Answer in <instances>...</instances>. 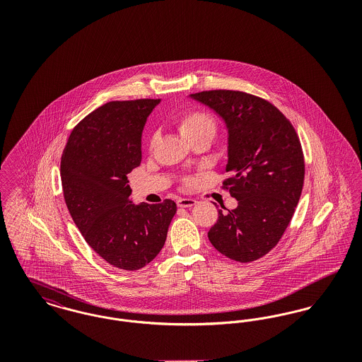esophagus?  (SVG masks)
<instances>
[{"label": "esophagus", "instance_id": "obj_1", "mask_svg": "<svg viewBox=\"0 0 362 362\" xmlns=\"http://www.w3.org/2000/svg\"><path fill=\"white\" fill-rule=\"evenodd\" d=\"M195 204H197V201L192 199V198H180V199H177V206L179 207H191L194 206Z\"/></svg>", "mask_w": 362, "mask_h": 362}]
</instances>
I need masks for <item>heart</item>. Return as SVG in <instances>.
Listing matches in <instances>:
<instances>
[{
    "label": "heart",
    "instance_id": "1",
    "mask_svg": "<svg viewBox=\"0 0 362 362\" xmlns=\"http://www.w3.org/2000/svg\"><path fill=\"white\" fill-rule=\"evenodd\" d=\"M176 126L182 137L187 142L199 138H206L211 141L216 137L218 130L217 119L204 110H189L179 115L176 119ZM153 146V138L151 139V148Z\"/></svg>",
    "mask_w": 362,
    "mask_h": 362
}]
</instances>
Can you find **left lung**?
Wrapping results in <instances>:
<instances>
[{
  "label": "left lung",
  "mask_w": 362,
  "mask_h": 362,
  "mask_svg": "<svg viewBox=\"0 0 362 362\" xmlns=\"http://www.w3.org/2000/svg\"><path fill=\"white\" fill-rule=\"evenodd\" d=\"M189 96L224 119L230 176L223 187L238 199L236 209L218 210L209 240L229 259L254 262L276 247L298 204L305 173L300 139L276 105L258 96L226 89Z\"/></svg>",
  "instance_id": "1"
}]
</instances>
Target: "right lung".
I'll return each instance as SVG.
<instances>
[{
    "instance_id": "right-lung-1",
    "label": "right lung",
    "mask_w": 362,
    "mask_h": 362,
    "mask_svg": "<svg viewBox=\"0 0 362 362\" xmlns=\"http://www.w3.org/2000/svg\"><path fill=\"white\" fill-rule=\"evenodd\" d=\"M158 99L110 102L71 132L61 158V182L70 216L102 258L139 270L161 251L176 213L173 199L130 201L127 173L141 164V136Z\"/></svg>"
}]
</instances>
